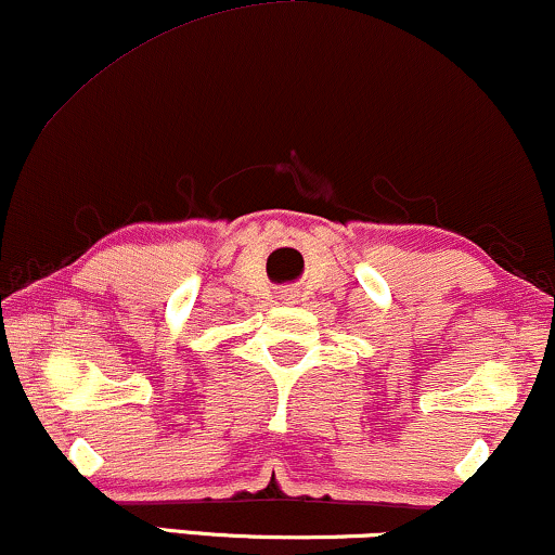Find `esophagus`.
Listing matches in <instances>:
<instances>
[{
    "label": "esophagus",
    "mask_w": 555,
    "mask_h": 555,
    "mask_svg": "<svg viewBox=\"0 0 555 555\" xmlns=\"http://www.w3.org/2000/svg\"><path fill=\"white\" fill-rule=\"evenodd\" d=\"M291 298H293V296H291Z\"/></svg>",
    "instance_id": "34e87169"
}]
</instances>
